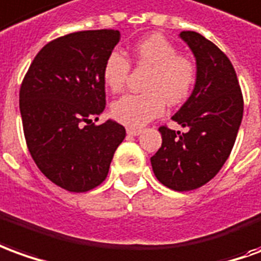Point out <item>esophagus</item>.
<instances>
[{
    "label": "esophagus",
    "mask_w": 261,
    "mask_h": 261,
    "mask_svg": "<svg viewBox=\"0 0 261 261\" xmlns=\"http://www.w3.org/2000/svg\"><path fill=\"white\" fill-rule=\"evenodd\" d=\"M126 134L129 135V136H139V135L142 134V130H140V129H135V127H127Z\"/></svg>",
    "instance_id": "1"
}]
</instances>
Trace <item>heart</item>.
Masks as SVG:
<instances>
[{
    "label": "heart",
    "mask_w": 261,
    "mask_h": 261,
    "mask_svg": "<svg viewBox=\"0 0 261 261\" xmlns=\"http://www.w3.org/2000/svg\"><path fill=\"white\" fill-rule=\"evenodd\" d=\"M136 63L150 68L145 94H126L111 105L116 121L130 127H140L163 114L166 101L180 104L190 97L197 83V66L162 35H151L132 47ZM130 63L119 50H112L102 66V81L108 90L119 92L125 87Z\"/></svg>",
    "instance_id": "obj_1"
}]
</instances>
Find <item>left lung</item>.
<instances>
[{
	"mask_svg": "<svg viewBox=\"0 0 261 261\" xmlns=\"http://www.w3.org/2000/svg\"><path fill=\"white\" fill-rule=\"evenodd\" d=\"M180 38L197 63L193 92L171 118L187 132L159 127L163 142L150 162L163 186L190 191L212 180L228 160L243 116V97L233 66L218 46L193 31Z\"/></svg>",
	"mask_w": 261,
	"mask_h": 261,
	"instance_id": "8db88e82",
	"label": "left lung"
}]
</instances>
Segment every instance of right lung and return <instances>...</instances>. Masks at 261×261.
<instances>
[{
	"label": "right lung",
	"instance_id": "right-lung-1",
	"mask_svg": "<svg viewBox=\"0 0 261 261\" xmlns=\"http://www.w3.org/2000/svg\"><path fill=\"white\" fill-rule=\"evenodd\" d=\"M119 39L114 29L55 39L22 81L19 110L31 156L51 182L70 193L99 186L126 136L118 122L95 125L91 119L105 110L102 66Z\"/></svg>",
	"mask_w": 261,
	"mask_h": 261
}]
</instances>
